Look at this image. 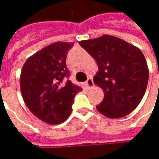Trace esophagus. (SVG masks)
<instances>
[{
    "label": "esophagus",
    "mask_w": 159,
    "mask_h": 159,
    "mask_svg": "<svg viewBox=\"0 0 159 159\" xmlns=\"http://www.w3.org/2000/svg\"><path fill=\"white\" fill-rule=\"evenodd\" d=\"M86 86L90 89V88H92L93 86H94V83H93V80L91 79V78H89V79L86 81Z\"/></svg>",
    "instance_id": "obj_1"
}]
</instances>
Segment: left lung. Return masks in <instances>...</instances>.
<instances>
[{"label": "left lung", "mask_w": 159, "mask_h": 159, "mask_svg": "<svg viewBox=\"0 0 159 159\" xmlns=\"http://www.w3.org/2000/svg\"><path fill=\"white\" fill-rule=\"evenodd\" d=\"M95 59L98 71L94 84L104 91L97 110L104 116L118 119L133 112L144 96L149 69L138 47L112 35L79 41Z\"/></svg>", "instance_id": "left-lung-1"}]
</instances>
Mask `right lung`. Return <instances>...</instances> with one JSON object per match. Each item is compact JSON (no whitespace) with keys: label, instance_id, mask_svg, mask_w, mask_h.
Wrapping results in <instances>:
<instances>
[{"label":"right lung","instance_id":"obj_1","mask_svg":"<svg viewBox=\"0 0 159 159\" xmlns=\"http://www.w3.org/2000/svg\"><path fill=\"white\" fill-rule=\"evenodd\" d=\"M74 43L54 42L28 58L20 75V90L32 114L50 125L64 122L71 113L74 98L82 88L68 80V51Z\"/></svg>","mask_w":159,"mask_h":159}]
</instances>
